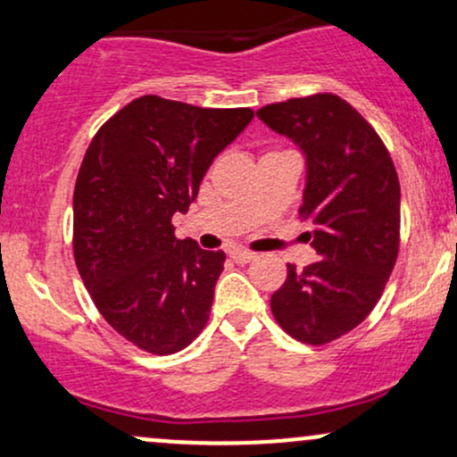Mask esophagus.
Masks as SVG:
<instances>
[{"label": "esophagus", "instance_id": "esophagus-1", "mask_svg": "<svg viewBox=\"0 0 457 457\" xmlns=\"http://www.w3.org/2000/svg\"><path fill=\"white\" fill-rule=\"evenodd\" d=\"M229 258H232L236 264H246V262H251V260H255L258 258V255L253 253V251H245V249H234V251H229Z\"/></svg>", "mask_w": 457, "mask_h": 457}]
</instances>
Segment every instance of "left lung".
<instances>
[{
    "label": "left lung",
    "mask_w": 457,
    "mask_h": 457,
    "mask_svg": "<svg viewBox=\"0 0 457 457\" xmlns=\"http://www.w3.org/2000/svg\"><path fill=\"white\" fill-rule=\"evenodd\" d=\"M258 118L305 154L301 217L318 262L270 296L279 327L322 345L359 327L376 307L400 251V180L371 124L335 94L262 107Z\"/></svg>",
    "instance_id": "8db88e82"
}]
</instances>
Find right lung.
I'll return each instance as SVG.
<instances>
[{
  "mask_svg": "<svg viewBox=\"0 0 457 457\" xmlns=\"http://www.w3.org/2000/svg\"><path fill=\"white\" fill-rule=\"evenodd\" d=\"M253 112L135 98L98 129L72 195V251L94 305L152 354L187 348L206 327L223 251L174 236L214 156Z\"/></svg>",
  "mask_w": 457,
  "mask_h": 457,
  "instance_id": "obj_1",
  "label": "right lung"
}]
</instances>
